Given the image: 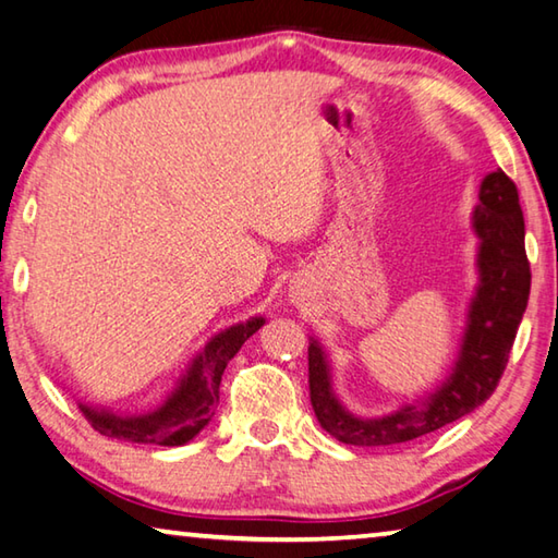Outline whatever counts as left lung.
Masks as SVG:
<instances>
[{
    "mask_svg": "<svg viewBox=\"0 0 558 558\" xmlns=\"http://www.w3.org/2000/svg\"><path fill=\"white\" fill-rule=\"evenodd\" d=\"M477 235V288L468 307V323L452 372L436 391L379 418L347 411L332 389V369L323 344L307 347L310 401L329 436L347 446H393L415 440L462 418L497 389L509 349L526 310L532 272L524 251V216L512 179L502 169L480 184V204L472 211Z\"/></svg>",
    "mask_w": 558,
    "mask_h": 558,
    "instance_id": "left-lung-1",
    "label": "left lung"
}]
</instances>
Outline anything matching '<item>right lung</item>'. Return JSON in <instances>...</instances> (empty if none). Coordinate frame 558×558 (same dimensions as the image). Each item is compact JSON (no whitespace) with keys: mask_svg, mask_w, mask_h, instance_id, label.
<instances>
[{"mask_svg":"<svg viewBox=\"0 0 558 558\" xmlns=\"http://www.w3.org/2000/svg\"><path fill=\"white\" fill-rule=\"evenodd\" d=\"M263 325H266L263 317H251L214 335L189 364L174 391L155 411L120 415L88 403H78V409L100 436L145 442V446H184L194 436H199L204 426H209L216 405H219V386L226 364L235 356L245 339L256 335Z\"/></svg>","mask_w":558,"mask_h":558,"instance_id":"right-lung-1","label":"right lung"}]
</instances>
